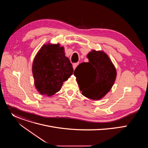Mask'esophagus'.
Returning <instances> with one entry per match:
<instances>
[{
	"label": "esophagus",
	"mask_w": 148,
	"mask_h": 148,
	"mask_svg": "<svg viewBox=\"0 0 148 148\" xmlns=\"http://www.w3.org/2000/svg\"><path fill=\"white\" fill-rule=\"evenodd\" d=\"M78 64H79L78 62H75V63H74V64H73V66L74 70H75V69H76V67H77V66L78 65Z\"/></svg>",
	"instance_id": "1"
}]
</instances>
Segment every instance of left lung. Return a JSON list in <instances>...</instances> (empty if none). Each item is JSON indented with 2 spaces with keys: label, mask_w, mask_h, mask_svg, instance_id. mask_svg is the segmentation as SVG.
I'll return each instance as SVG.
<instances>
[{
  "label": "left lung",
  "mask_w": 148,
  "mask_h": 148,
  "mask_svg": "<svg viewBox=\"0 0 148 148\" xmlns=\"http://www.w3.org/2000/svg\"><path fill=\"white\" fill-rule=\"evenodd\" d=\"M87 58L89 62L81 63L74 74L78 79L82 94L93 100H99L111 89L116 76V69L103 51L92 50Z\"/></svg>",
  "instance_id": "obj_1"
}]
</instances>
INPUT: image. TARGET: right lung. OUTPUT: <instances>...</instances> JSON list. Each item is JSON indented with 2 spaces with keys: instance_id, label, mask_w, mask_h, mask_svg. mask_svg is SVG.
I'll return each instance as SVG.
<instances>
[{
  "instance_id": "1",
  "label": "right lung",
  "mask_w": 148,
  "mask_h": 148,
  "mask_svg": "<svg viewBox=\"0 0 148 148\" xmlns=\"http://www.w3.org/2000/svg\"><path fill=\"white\" fill-rule=\"evenodd\" d=\"M35 86L43 95L51 96L58 92L73 69L64 49L59 44L44 45L36 54L32 67Z\"/></svg>"
}]
</instances>
